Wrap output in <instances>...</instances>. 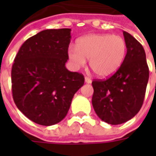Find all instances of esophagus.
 <instances>
[{
  "mask_svg": "<svg viewBox=\"0 0 156 156\" xmlns=\"http://www.w3.org/2000/svg\"><path fill=\"white\" fill-rule=\"evenodd\" d=\"M85 82L87 83H91V80L89 77H85Z\"/></svg>",
  "mask_w": 156,
  "mask_h": 156,
  "instance_id": "obj_1",
  "label": "esophagus"
}]
</instances>
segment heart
<instances>
[{"instance_id": "obj_1", "label": "heart", "mask_w": 156, "mask_h": 156, "mask_svg": "<svg viewBox=\"0 0 156 156\" xmlns=\"http://www.w3.org/2000/svg\"><path fill=\"white\" fill-rule=\"evenodd\" d=\"M126 55V40L120 35L92 34L80 38L77 48L69 47L68 56L75 69L89 66L95 74L107 78L118 70Z\"/></svg>"}]
</instances>
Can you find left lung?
Here are the masks:
<instances>
[{"label": "left lung", "mask_w": 156, "mask_h": 156, "mask_svg": "<svg viewBox=\"0 0 156 156\" xmlns=\"http://www.w3.org/2000/svg\"><path fill=\"white\" fill-rule=\"evenodd\" d=\"M127 52L123 63L108 79L92 82V105L102 121L120 125L133 118L143 106L149 78L146 53L140 43L123 31Z\"/></svg>", "instance_id": "left-lung-1"}]
</instances>
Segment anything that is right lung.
<instances>
[{
	"label": "right lung",
	"mask_w": 156,
	"mask_h": 156,
	"mask_svg": "<svg viewBox=\"0 0 156 156\" xmlns=\"http://www.w3.org/2000/svg\"><path fill=\"white\" fill-rule=\"evenodd\" d=\"M71 29H50L21 46L11 70L12 94L18 108L30 121L49 126L62 121L84 76L66 67Z\"/></svg>",
	"instance_id": "1"
}]
</instances>
